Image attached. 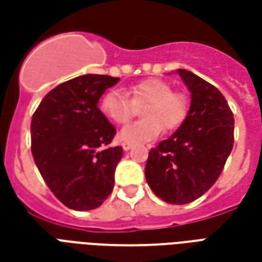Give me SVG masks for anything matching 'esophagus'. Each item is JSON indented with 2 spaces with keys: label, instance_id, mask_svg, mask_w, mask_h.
<instances>
[{
  "label": "esophagus",
  "instance_id": "1",
  "mask_svg": "<svg viewBox=\"0 0 262 262\" xmlns=\"http://www.w3.org/2000/svg\"><path fill=\"white\" fill-rule=\"evenodd\" d=\"M122 147H123L125 151H127V150H130L132 148V144H129V143H123V144H122Z\"/></svg>",
  "mask_w": 262,
  "mask_h": 262
}]
</instances>
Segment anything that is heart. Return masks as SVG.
I'll list each match as a JSON object with an SVG mask.
<instances>
[{
    "label": "heart",
    "mask_w": 262,
    "mask_h": 262,
    "mask_svg": "<svg viewBox=\"0 0 262 262\" xmlns=\"http://www.w3.org/2000/svg\"><path fill=\"white\" fill-rule=\"evenodd\" d=\"M132 102L125 92L119 90L108 91L101 99L99 108L102 114L115 123H125L133 115V105L148 103L142 109L144 119L133 122L122 127L118 135L119 142L139 144L153 140L165 129L174 132L180 129L189 114V102L185 95L172 92V86L159 78H147L127 91Z\"/></svg>",
    "instance_id": "obj_1"
}]
</instances>
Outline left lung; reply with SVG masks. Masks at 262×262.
Segmentation results:
<instances>
[{
    "label": "left lung",
    "mask_w": 262,
    "mask_h": 262,
    "mask_svg": "<svg viewBox=\"0 0 262 262\" xmlns=\"http://www.w3.org/2000/svg\"><path fill=\"white\" fill-rule=\"evenodd\" d=\"M177 74L191 92L184 125L151 148L146 181L164 202L184 205L202 196L219 178L234 142V119L222 92L192 71Z\"/></svg>",
    "instance_id": "obj_1"
}]
</instances>
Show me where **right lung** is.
Returning a JSON list of instances; mask_svg holds the SVG:
<instances>
[{"label": "right lung", "mask_w": 262, "mask_h": 262, "mask_svg": "<svg viewBox=\"0 0 262 262\" xmlns=\"http://www.w3.org/2000/svg\"><path fill=\"white\" fill-rule=\"evenodd\" d=\"M119 78L84 74L60 84L32 116V154L60 202L74 210L101 206L111 195L123 148L108 147L116 129L98 108Z\"/></svg>", "instance_id": "1"}]
</instances>
